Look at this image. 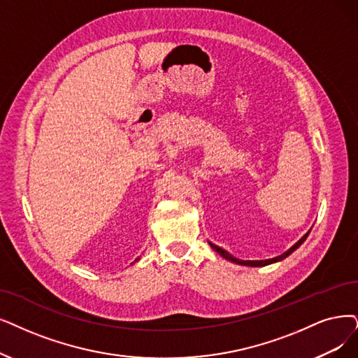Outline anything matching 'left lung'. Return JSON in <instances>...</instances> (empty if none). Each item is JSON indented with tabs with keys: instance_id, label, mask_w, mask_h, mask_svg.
Returning a JSON list of instances; mask_svg holds the SVG:
<instances>
[{
	"instance_id": "obj_1",
	"label": "left lung",
	"mask_w": 358,
	"mask_h": 358,
	"mask_svg": "<svg viewBox=\"0 0 358 358\" xmlns=\"http://www.w3.org/2000/svg\"><path fill=\"white\" fill-rule=\"evenodd\" d=\"M308 234H310V231L299 239L296 244H294L288 251H285L283 254H280V255H278V257H275V259H268V260H239V259H235L234 255H231L229 254L227 251H224L223 248H220V247H217V245H214V244H211V242H208L210 244V247L214 250V251H217L223 259H226V260H229V262H232V263H236V264H241V266H251V267H263V266H267V264H271V263H276V262H280V260H283V259H287V257L289 255V254H292L299 245L303 244V242L307 239V236H308Z\"/></svg>"
}]
</instances>
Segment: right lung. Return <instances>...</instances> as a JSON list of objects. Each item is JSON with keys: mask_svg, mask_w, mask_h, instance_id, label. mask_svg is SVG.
<instances>
[{"mask_svg": "<svg viewBox=\"0 0 358 358\" xmlns=\"http://www.w3.org/2000/svg\"><path fill=\"white\" fill-rule=\"evenodd\" d=\"M138 260H139V257H138V259H136V260H135V262H138Z\"/></svg>", "mask_w": 358, "mask_h": 358, "instance_id": "1", "label": "right lung"}]
</instances>
